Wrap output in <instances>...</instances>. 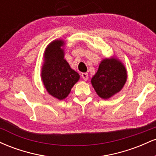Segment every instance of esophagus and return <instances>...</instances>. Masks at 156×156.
Segmentation results:
<instances>
[{"label":"esophagus","mask_w":156,"mask_h":156,"mask_svg":"<svg viewBox=\"0 0 156 156\" xmlns=\"http://www.w3.org/2000/svg\"><path fill=\"white\" fill-rule=\"evenodd\" d=\"M81 77H82V78H83L84 80H88V78H89L88 73H82Z\"/></svg>","instance_id":"1"}]
</instances>
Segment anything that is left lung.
I'll return each mask as SVG.
<instances>
[{
    "instance_id": "8db88e82",
    "label": "left lung",
    "mask_w": 156,
    "mask_h": 156,
    "mask_svg": "<svg viewBox=\"0 0 156 156\" xmlns=\"http://www.w3.org/2000/svg\"><path fill=\"white\" fill-rule=\"evenodd\" d=\"M126 80L124 65L115 58H105L100 64L91 82L98 95L103 99H108L121 90Z\"/></svg>"
}]
</instances>
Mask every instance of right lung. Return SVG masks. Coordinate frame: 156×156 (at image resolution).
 <instances>
[{
	"label": "right lung",
	"mask_w": 156,
	"mask_h": 156,
	"mask_svg": "<svg viewBox=\"0 0 156 156\" xmlns=\"http://www.w3.org/2000/svg\"><path fill=\"white\" fill-rule=\"evenodd\" d=\"M63 45L64 41L55 40L48 46L42 70V79L48 92L58 100L67 98L80 78L64 58Z\"/></svg>",
	"instance_id": "add662e5"
}]
</instances>
